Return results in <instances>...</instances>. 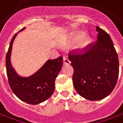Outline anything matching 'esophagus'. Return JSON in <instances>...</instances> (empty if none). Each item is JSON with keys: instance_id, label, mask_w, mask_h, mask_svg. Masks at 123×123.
I'll list each match as a JSON object with an SVG mask.
<instances>
[{"instance_id": "obj_1", "label": "esophagus", "mask_w": 123, "mask_h": 123, "mask_svg": "<svg viewBox=\"0 0 123 123\" xmlns=\"http://www.w3.org/2000/svg\"><path fill=\"white\" fill-rule=\"evenodd\" d=\"M63 62L64 64H70V61L68 59V58L67 56H63Z\"/></svg>"}]
</instances>
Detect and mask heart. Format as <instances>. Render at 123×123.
<instances>
[{
    "instance_id": "heart-1",
    "label": "heart",
    "mask_w": 123,
    "mask_h": 123,
    "mask_svg": "<svg viewBox=\"0 0 123 123\" xmlns=\"http://www.w3.org/2000/svg\"><path fill=\"white\" fill-rule=\"evenodd\" d=\"M83 33L81 32H78L74 34V35H72L70 39H69V41L67 42V44L68 45H74L76 43H77L79 41L82 37H83ZM90 43V39L88 37H85L83 39L80 41L79 44V48L80 49L84 48L85 47H86Z\"/></svg>"
}]
</instances>
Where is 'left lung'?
Listing matches in <instances>:
<instances>
[{
    "mask_svg": "<svg viewBox=\"0 0 123 123\" xmlns=\"http://www.w3.org/2000/svg\"><path fill=\"white\" fill-rule=\"evenodd\" d=\"M97 41L84 48L72 49L68 59L74 68V86L79 94L90 101L109 95L119 77L118 55L109 34L96 26Z\"/></svg>",
    "mask_w": 123,
    "mask_h": 123,
    "instance_id": "left-lung-1",
    "label": "left lung"
}]
</instances>
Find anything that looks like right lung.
<instances>
[{
  "label": "right lung",
  "instance_id": "right-lung-1",
  "mask_svg": "<svg viewBox=\"0 0 123 123\" xmlns=\"http://www.w3.org/2000/svg\"><path fill=\"white\" fill-rule=\"evenodd\" d=\"M22 28L19 31L24 30ZM10 42L6 57V66L9 86L17 97L30 105H37L51 97L55 89V80L62 66V57L48 60L37 72L29 77H21L16 74L10 62L13 43Z\"/></svg>",
  "mask_w": 123,
  "mask_h": 123
}]
</instances>
